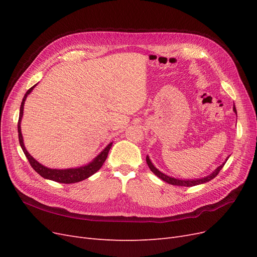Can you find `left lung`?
<instances>
[{
    "label": "left lung",
    "instance_id": "left-lung-1",
    "mask_svg": "<svg viewBox=\"0 0 257 257\" xmlns=\"http://www.w3.org/2000/svg\"><path fill=\"white\" fill-rule=\"evenodd\" d=\"M232 110H234V112H235L236 115H237V110H236L235 105H234V108H232ZM228 158H229V157H227L226 160H225V162L223 163V164H221L219 167H216L215 170H213V172H212L211 174L206 176V177H204V178H198V179H179V178H174V177L167 176V175H165V174H163L162 172H160V170L153 165V163L151 162V160H150V158H149V155H147L146 161H147L148 166H149V168L151 169V172H152L155 176L159 177L160 179H162L163 181H165V182H167V183H169V184H172V185H178V186H194V185L203 184V183L209 182L210 180H212V179L215 178L216 175L220 173V170L223 168V166L225 165V163L227 162Z\"/></svg>",
    "mask_w": 257,
    "mask_h": 257
}]
</instances>
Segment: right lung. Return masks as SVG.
I'll use <instances>...</instances> for the list:
<instances>
[{"instance_id": "add662e5", "label": "right lung", "mask_w": 257, "mask_h": 257, "mask_svg": "<svg viewBox=\"0 0 257 257\" xmlns=\"http://www.w3.org/2000/svg\"><path fill=\"white\" fill-rule=\"evenodd\" d=\"M36 87V84L33 85L32 88L29 89L27 91V93L23 96L22 103L20 106V112H19V120H18V136H19V143L20 146L22 148L23 153L26 154L27 159L29 160L31 166L33 167V169L35 172L41 175L43 178L48 179V180H52L56 181L59 183H76L84 180L89 177H91L92 175H94L97 170H99V168L103 166L104 162L107 159L108 152H109L110 148L112 146V143L108 144L104 149L100 151V153H98L96 157L93 159L90 163L85 165H82L80 167H74V168H65V169H57V168H49L46 167L43 164H41L40 162H37L32 155H31L25 147V143H23V137H22V133H21V120L23 116V106H25V102L28 97V95L30 94L32 90Z\"/></svg>"}]
</instances>
